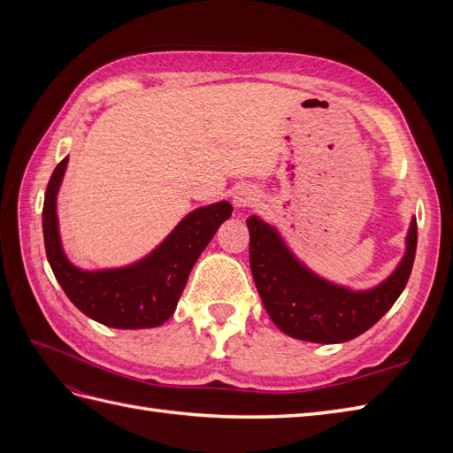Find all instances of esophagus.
<instances>
[{
    "label": "esophagus",
    "mask_w": 453,
    "mask_h": 453,
    "mask_svg": "<svg viewBox=\"0 0 453 453\" xmlns=\"http://www.w3.org/2000/svg\"><path fill=\"white\" fill-rule=\"evenodd\" d=\"M257 200H258V196H257L255 190H251V188H242V190H238V195L234 196V203L238 205V208H248V205L257 203Z\"/></svg>",
    "instance_id": "obj_1"
}]
</instances>
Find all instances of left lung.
<instances>
[{
	"label": "left lung",
	"instance_id": "left-lung-1",
	"mask_svg": "<svg viewBox=\"0 0 453 453\" xmlns=\"http://www.w3.org/2000/svg\"><path fill=\"white\" fill-rule=\"evenodd\" d=\"M250 265L257 291L280 331L318 344H340L363 334L401 296L414 266L416 219L410 223L406 253L391 276L368 291H351L319 278L289 251L278 230L251 215Z\"/></svg>",
	"mask_w": 453,
	"mask_h": 453
}]
</instances>
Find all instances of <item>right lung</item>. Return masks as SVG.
<instances>
[{
	"label": "right lung",
	"mask_w": 453,
	"mask_h": 453,
	"mask_svg": "<svg viewBox=\"0 0 453 453\" xmlns=\"http://www.w3.org/2000/svg\"><path fill=\"white\" fill-rule=\"evenodd\" d=\"M67 157L54 168L43 202V238L49 265L67 298L90 319L113 328H150L172 318L188 273L232 205L217 202L190 211L158 248L130 266L81 270L67 260L58 232L57 195Z\"/></svg>",
	"instance_id": "obj_1"
}]
</instances>
